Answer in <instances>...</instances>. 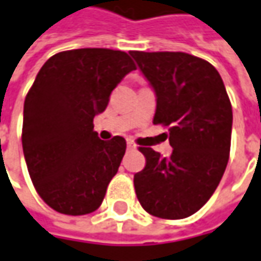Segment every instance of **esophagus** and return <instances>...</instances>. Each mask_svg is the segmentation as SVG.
Segmentation results:
<instances>
[{
  "instance_id": "1",
  "label": "esophagus",
  "mask_w": 261,
  "mask_h": 261,
  "mask_svg": "<svg viewBox=\"0 0 261 261\" xmlns=\"http://www.w3.org/2000/svg\"><path fill=\"white\" fill-rule=\"evenodd\" d=\"M127 147H128V150H136V148H137L136 143H134V141H130V140L127 141Z\"/></svg>"
}]
</instances>
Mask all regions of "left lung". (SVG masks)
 <instances>
[{
	"mask_svg": "<svg viewBox=\"0 0 261 261\" xmlns=\"http://www.w3.org/2000/svg\"><path fill=\"white\" fill-rule=\"evenodd\" d=\"M157 95L154 124L168 128L170 157L140 147L134 174L140 204L151 216L186 219L216 191L227 167L233 111L219 71L187 53L130 51ZM167 134V133H164Z\"/></svg>",
	"mask_w": 261,
	"mask_h": 261,
	"instance_id": "8db88e82",
	"label": "left lung"
}]
</instances>
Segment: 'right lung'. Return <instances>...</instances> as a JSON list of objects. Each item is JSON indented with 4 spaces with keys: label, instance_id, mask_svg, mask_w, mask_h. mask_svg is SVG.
I'll return each instance as SVG.
<instances>
[{
    "label": "right lung",
    "instance_id": "obj_1",
    "mask_svg": "<svg viewBox=\"0 0 261 261\" xmlns=\"http://www.w3.org/2000/svg\"><path fill=\"white\" fill-rule=\"evenodd\" d=\"M133 70L124 51L80 48L53 56L37 74L24 102L22 150L34 187L53 210L83 216L102 203L127 144L120 136L100 140L93 120Z\"/></svg>",
    "mask_w": 261,
    "mask_h": 261
}]
</instances>
